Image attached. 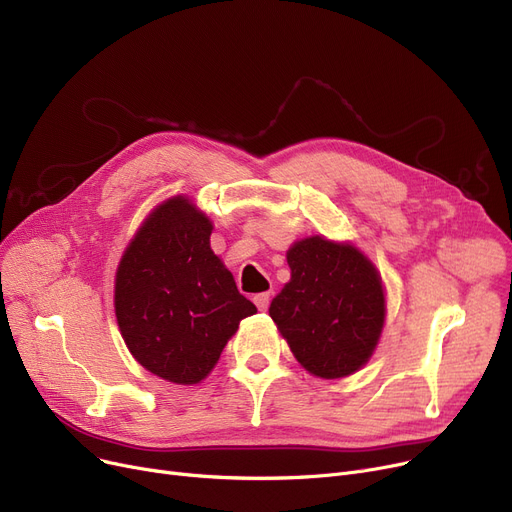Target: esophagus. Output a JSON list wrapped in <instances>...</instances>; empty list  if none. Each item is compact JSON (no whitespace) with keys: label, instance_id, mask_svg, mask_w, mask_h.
Masks as SVG:
<instances>
[{"label":"esophagus","instance_id":"1","mask_svg":"<svg viewBox=\"0 0 512 512\" xmlns=\"http://www.w3.org/2000/svg\"><path fill=\"white\" fill-rule=\"evenodd\" d=\"M255 305H257V309L259 311H265L267 307H270V301H272V294L270 292H259V294H255Z\"/></svg>","mask_w":512,"mask_h":512}]
</instances>
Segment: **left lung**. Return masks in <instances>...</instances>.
Segmentation results:
<instances>
[{
	"instance_id": "left-lung-1",
	"label": "left lung",
	"mask_w": 512,
	"mask_h": 512,
	"mask_svg": "<svg viewBox=\"0 0 512 512\" xmlns=\"http://www.w3.org/2000/svg\"><path fill=\"white\" fill-rule=\"evenodd\" d=\"M290 282L270 315L299 363L334 380L363 367L384 328V288L378 270L353 245L305 238L288 255Z\"/></svg>"
}]
</instances>
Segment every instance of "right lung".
<instances>
[{
  "label": "right lung",
  "instance_id": "1",
  "mask_svg": "<svg viewBox=\"0 0 512 512\" xmlns=\"http://www.w3.org/2000/svg\"><path fill=\"white\" fill-rule=\"evenodd\" d=\"M211 222L184 199L161 203L116 274V317L132 357L174 384H197L240 319L257 313L209 247Z\"/></svg>",
  "mask_w": 512,
  "mask_h": 512
}]
</instances>
